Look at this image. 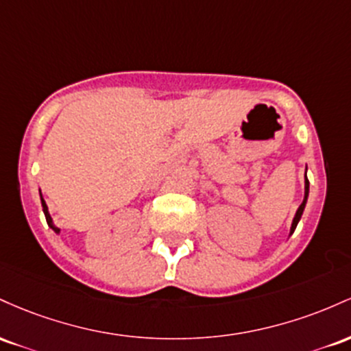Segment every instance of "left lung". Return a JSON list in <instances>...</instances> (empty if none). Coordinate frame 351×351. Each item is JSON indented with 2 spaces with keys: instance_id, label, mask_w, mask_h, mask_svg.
<instances>
[{
  "instance_id": "left-lung-1",
  "label": "left lung",
  "mask_w": 351,
  "mask_h": 351,
  "mask_svg": "<svg viewBox=\"0 0 351 351\" xmlns=\"http://www.w3.org/2000/svg\"><path fill=\"white\" fill-rule=\"evenodd\" d=\"M308 191H310V182H308V179H306V169H305V195H303V202L300 204V207H298L297 212H295V217L292 220V227H290L289 237L293 234L295 228H297V226H298V222H300L302 214H303V210H305V206H306V200H308Z\"/></svg>"
}]
</instances>
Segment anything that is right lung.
Returning a JSON list of instances; mask_svg holds the SVG:
<instances>
[{"instance_id":"obj_1","label":"right lung","mask_w":351,"mask_h":351,"mask_svg":"<svg viewBox=\"0 0 351 351\" xmlns=\"http://www.w3.org/2000/svg\"><path fill=\"white\" fill-rule=\"evenodd\" d=\"M39 197H41V206H43V212H45V217H46V222H48V226L53 228L54 230V234H58L59 235V228L54 226V222H53V219H51V215H49V210H48V206H46V202H45V199H43V194H41V191H39Z\"/></svg>"}]
</instances>
